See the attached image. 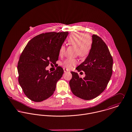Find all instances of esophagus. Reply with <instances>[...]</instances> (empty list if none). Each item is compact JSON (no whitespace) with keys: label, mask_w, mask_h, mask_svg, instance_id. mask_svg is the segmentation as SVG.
Wrapping results in <instances>:
<instances>
[{"label":"esophagus","mask_w":132,"mask_h":132,"mask_svg":"<svg viewBox=\"0 0 132 132\" xmlns=\"http://www.w3.org/2000/svg\"><path fill=\"white\" fill-rule=\"evenodd\" d=\"M64 72H68L69 71L67 69L64 68Z\"/></svg>","instance_id":"34e87169"}]
</instances>
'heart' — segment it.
Listing matches in <instances>:
<instances>
[{
  "label": "heart",
  "mask_w": 132,
  "mask_h": 132,
  "mask_svg": "<svg viewBox=\"0 0 132 132\" xmlns=\"http://www.w3.org/2000/svg\"><path fill=\"white\" fill-rule=\"evenodd\" d=\"M68 41L70 45L76 46V54L82 57H86L88 55L92 48L93 44L92 38L89 35L79 32L71 34ZM65 46L62 45L59 50L60 56H63L65 53ZM77 63V61L76 59H68L64 61L62 65L64 67L70 69L73 66L76 65Z\"/></svg>",
  "instance_id": "1"
}]
</instances>
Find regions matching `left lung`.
Returning a JSON list of instances; mask_svg holds the SVG:
<instances>
[{"label":"left lung","mask_w":132,"mask_h":132,"mask_svg":"<svg viewBox=\"0 0 132 132\" xmlns=\"http://www.w3.org/2000/svg\"><path fill=\"white\" fill-rule=\"evenodd\" d=\"M93 44L88 57L76 69L84 71L86 76L80 78L71 72L69 86L73 94L86 100L93 99L106 88L112 73L113 59L106 44L98 36L92 35Z\"/></svg>","instance_id":"1"}]
</instances>
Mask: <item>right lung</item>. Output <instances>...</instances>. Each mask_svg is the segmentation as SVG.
<instances>
[{
  "label": "right lung",
  "mask_w": 132,
  "mask_h": 132,
  "mask_svg": "<svg viewBox=\"0 0 132 132\" xmlns=\"http://www.w3.org/2000/svg\"><path fill=\"white\" fill-rule=\"evenodd\" d=\"M68 35V32L43 33L31 39L24 49L18 63L19 82L31 100L42 102L54 94L64 70L58 66L51 72L46 67L50 63L56 64Z\"/></svg>",
  "instance_id": "1"
}]
</instances>
